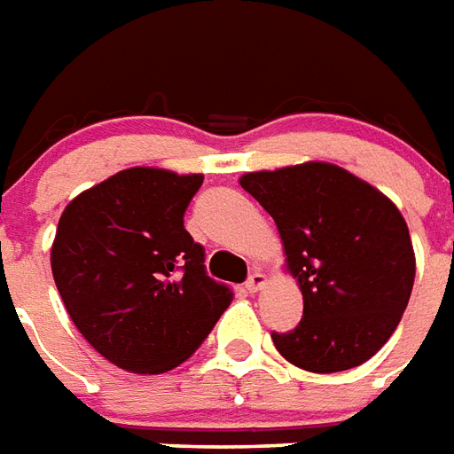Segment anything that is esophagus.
<instances>
[{
    "label": "esophagus",
    "mask_w": 454,
    "mask_h": 454,
    "mask_svg": "<svg viewBox=\"0 0 454 454\" xmlns=\"http://www.w3.org/2000/svg\"><path fill=\"white\" fill-rule=\"evenodd\" d=\"M264 281H267V277H264L262 271H253L248 277V281H246V290H248V293H257V290L264 286Z\"/></svg>",
    "instance_id": "obj_1"
}]
</instances>
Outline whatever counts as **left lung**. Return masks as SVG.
Wrapping results in <instances>:
<instances>
[{"label":"left lung","mask_w":454,"mask_h":454,"mask_svg":"<svg viewBox=\"0 0 454 454\" xmlns=\"http://www.w3.org/2000/svg\"><path fill=\"white\" fill-rule=\"evenodd\" d=\"M241 187L278 227L302 321L271 333L278 354L309 372H340L382 349L415 281L411 231L398 208L333 164L246 173Z\"/></svg>","instance_id":"8db88e82"}]
</instances>
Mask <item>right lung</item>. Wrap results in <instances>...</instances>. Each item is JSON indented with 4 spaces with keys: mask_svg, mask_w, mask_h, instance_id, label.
Masks as SVG:
<instances>
[{
    "mask_svg": "<svg viewBox=\"0 0 454 454\" xmlns=\"http://www.w3.org/2000/svg\"><path fill=\"white\" fill-rule=\"evenodd\" d=\"M204 176L129 168L72 201L51 270L86 342L129 372H166L201 347L234 293L184 230Z\"/></svg>",
    "mask_w": 454,
    "mask_h": 454,
    "instance_id": "right-lung-1",
    "label": "right lung"
}]
</instances>
